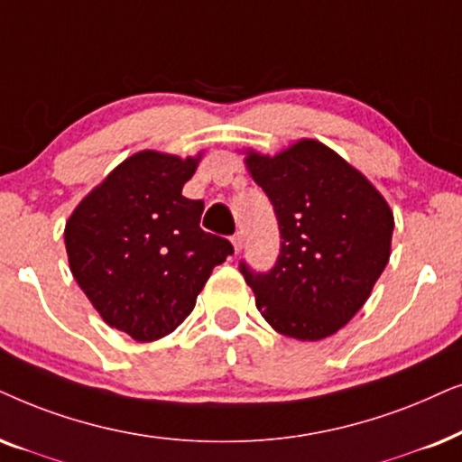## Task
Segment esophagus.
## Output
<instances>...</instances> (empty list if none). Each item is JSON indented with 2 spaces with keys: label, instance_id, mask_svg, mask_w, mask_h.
<instances>
[{
  "label": "esophagus",
  "instance_id": "1",
  "mask_svg": "<svg viewBox=\"0 0 462 462\" xmlns=\"http://www.w3.org/2000/svg\"><path fill=\"white\" fill-rule=\"evenodd\" d=\"M243 243H245V235H243V232H236V235L232 236V245H235V249L241 251Z\"/></svg>",
  "mask_w": 462,
  "mask_h": 462
}]
</instances>
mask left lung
<instances>
[{
  "label": "left lung",
  "instance_id": "obj_1",
  "mask_svg": "<svg viewBox=\"0 0 462 462\" xmlns=\"http://www.w3.org/2000/svg\"><path fill=\"white\" fill-rule=\"evenodd\" d=\"M247 167L273 202L281 249L268 273L238 270L257 310L282 336L323 340L344 328L389 262L393 213L376 188L328 145L304 139Z\"/></svg>",
  "mask_w": 462,
  "mask_h": 462
}]
</instances>
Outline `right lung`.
<instances>
[{
  "label": "right lung",
  "mask_w": 462,
  "mask_h": 462,
  "mask_svg": "<svg viewBox=\"0 0 462 462\" xmlns=\"http://www.w3.org/2000/svg\"><path fill=\"white\" fill-rule=\"evenodd\" d=\"M199 158L139 152L79 202L65 226L73 279L112 328L137 342L169 336L213 268L235 254L200 227L205 202L181 194Z\"/></svg>",
  "instance_id": "right-lung-1"
}]
</instances>
